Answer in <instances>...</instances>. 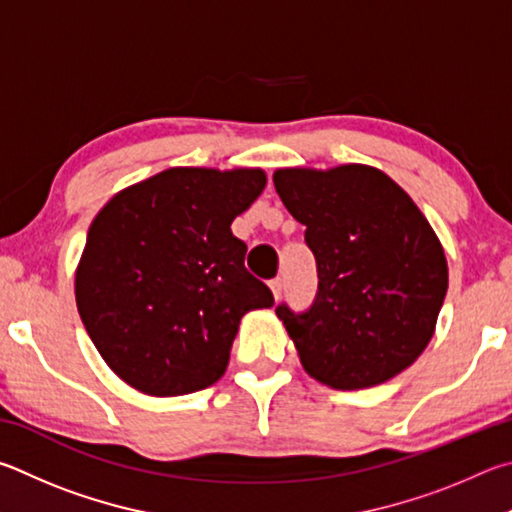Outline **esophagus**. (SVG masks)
<instances>
[{"instance_id":"obj_1","label":"esophagus","mask_w":512,"mask_h":512,"mask_svg":"<svg viewBox=\"0 0 512 512\" xmlns=\"http://www.w3.org/2000/svg\"><path fill=\"white\" fill-rule=\"evenodd\" d=\"M270 290H272V294H274V299L279 301V299H281V294H283V279H274V281H270Z\"/></svg>"}]
</instances>
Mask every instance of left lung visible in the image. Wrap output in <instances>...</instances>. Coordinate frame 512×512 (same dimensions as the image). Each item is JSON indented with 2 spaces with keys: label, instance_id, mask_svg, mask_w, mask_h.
Returning <instances> with one entry per match:
<instances>
[{
  "label": "left lung",
  "instance_id": "1",
  "mask_svg": "<svg viewBox=\"0 0 512 512\" xmlns=\"http://www.w3.org/2000/svg\"><path fill=\"white\" fill-rule=\"evenodd\" d=\"M276 193L306 224L319 292L294 315L276 308L303 369L357 391L396 378L434 337L447 292L441 240L416 202L382 170L279 168Z\"/></svg>",
  "mask_w": 512,
  "mask_h": 512
}]
</instances>
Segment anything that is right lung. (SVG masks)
I'll return each mask as SVG.
<instances>
[{
  "label": "right lung",
  "mask_w": 512,
  "mask_h": 512,
  "mask_svg": "<svg viewBox=\"0 0 512 512\" xmlns=\"http://www.w3.org/2000/svg\"><path fill=\"white\" fill-rule=\"evenodd\" d=\"M267 184L261 168L161 170L116 193L89 224L76 306L105 364L146 396L211 387L240 319L272 308L231 233Z\"/></svg>",
  "instance_id": "obj_1"
}]
</instances>
